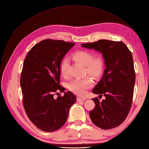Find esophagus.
Masks as SVG:
<instances>
[{
  "label": "esophagus",
  "instance_id": "esophagus-1",
  "mask_svg": "<svg viewBox=\"0 0 149 149\" xmlns=\"http://www.w3.org/2000/svg\"><path fill=\"white\" fill-rule=\"evenodd\" d=\"M86 100V98L85 97H78L77 98L78 101H85Z\"/></svg>",
  "mask_w": 149,
  "mask_h": 149
}]
</instances>
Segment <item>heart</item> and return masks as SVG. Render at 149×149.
<instances>
[{
	"label": "heart",
	"mask_w": 149,
	"mask_h": 149,
	"mask_svg": "<svg viewBox=\"0 0 149 149\" xmlns=\"http://www.w3.org/2000/svg\"><path fill=\"white\" fill-rule=\"evenodd\" d=\"M73 59L78 63L84 65L85 70L94 78H98L102 74L105 69V61L101 56L93 57L92 54L85 50H79L72 54ZM70 61L68 57L61 61L60 70L61 74L65 77L68 74ZM93 82L91 78L85 77L81 79H75L69 84V88L71 91L78 95L85 94L87 90L91 88Z\"/></svg>",
	"instance_id": "1"
}]
</instances>
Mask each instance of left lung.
<instances>
[{"label": "left lung", "instance_id": "1", "mask_svg": "<svg viewBox=\"0 0 149 149\" xmlns=\"http://www.w3.org/2000/svg\"><path fill=\"white\" fill-rule=\"evenodd\" d=\"M102 54L106 69L92 92L106 97L90 112L94 125L104 130L116 128L125 120L132 107L135 72L132 52L122 42L99 40L81 45Z\"/></svg>", "mask_w": 149, "mask_h": 149}]
</instances>
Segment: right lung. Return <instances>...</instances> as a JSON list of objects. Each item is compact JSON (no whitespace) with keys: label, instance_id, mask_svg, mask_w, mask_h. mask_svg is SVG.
<instances>
[{"label":"right lung","instance_id":"add662e5","mask_svg":"<svg viewBox=\"0 0 149 149\" xmlns=\"http://www.w3.org/2000/svg\"><path fill=\"white\" fill-rule=\"evenodd\" d=\"M74 44L46 39L33 47L24 61L20 79L23 106L30 120L42 131L61 128L77 100L70 91L65 92L63 97H53L56 92L65 90L59 84L60 64Z\"/></svg>","mask_w":149,"mask_h":149}]
</instances>
